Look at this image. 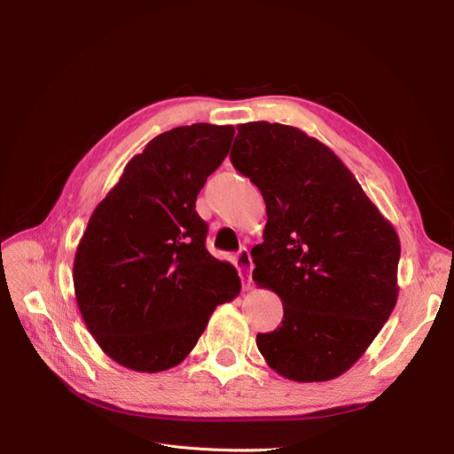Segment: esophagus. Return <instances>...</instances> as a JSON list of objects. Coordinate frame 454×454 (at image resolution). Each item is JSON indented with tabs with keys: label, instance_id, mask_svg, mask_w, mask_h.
Returning a JSON list of instances; mask_svg holds the SVG:
<instances>
[{
	"label": "esophagus",
	"instance_id": "obj_1",
	"mask_svg": "<svg viewBox=\"0 0 454 454\" xmlns=\"http://www.w3.org/2000/svg\"><path fill=\"white\" fill-rule=\"evenodd\" d=\"M237 261H239V265L242 267V269H246V270H252V255H250V252L246 250V248H240L239 250V254H237ZM250 282H252V277H248V286H250Z\"/></svg>",
	"mask_w": 454,
	"mask_h": 454
}]
</instances>
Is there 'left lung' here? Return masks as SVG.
Masks as SVG:
<instances>
[{"instance_id":"obj_1","label":"left lung","mask_w":454,"mask_h":454,"mask_svg":"<svg viewBox=\"0 0 454 454\" xmlns=\"http://www.w3.org/2000/svg\"><path fill=\"white\" fill-rule=\"evenodd\" d=\"M231 162L267 204L254 280L277 294L282 325L257 333L278 375L297 382L345 373L397 301L400 239L332 149L295 127H237Z\"/></svg>"}]
</instances>
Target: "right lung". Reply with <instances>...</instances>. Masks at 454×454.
<instances>
[{"instance_id": "add662e5", "label": "right lung", "mask_w": 454, "mask_h": 454, "mask_svg": "<svg viewBox=\"0 0 454 454\" xmlns=\"http://www.w3.org/2000/svg\"><path fill=\"white\" fill-rule=\"evenodd\" d=\"M232 136L208 122L159 134L89 219L74 261L77 305L122 367L157 373L184 362L215 307L240 292L237 269L206 250L195 210Z\"/></svg>"}]
</instances>
